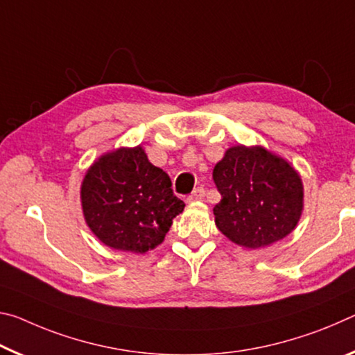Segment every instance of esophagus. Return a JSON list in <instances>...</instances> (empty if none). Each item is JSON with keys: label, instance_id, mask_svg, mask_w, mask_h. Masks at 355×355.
Segmentation results:
<instances>
[{"label": "esophagus", "instance_id": "obj_1", "mask_svg": "<svg viewBox=\"0 0 355 355\" xmlns=\"http://www.w3.org/2000/svg\"><path fill=\"white\" fill-rule=\"evenodd\" d=\"M205 195H206L205 189H202V187H198V189H195L193 191H191V193L189 195L187 201H189V202H193V201H202V200H205Z\"/></svg>", "mask_w": 355, "mask_h": 355}]
</instances>
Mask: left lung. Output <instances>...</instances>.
Wrapping results in <instances>:
<instances>
[{
    "mask_svg": "<svg viewBox=\"0 0 355 355\" xmlns=\"http://www.w3.org/2000/svg\"><path fill=\"white\" fill-rule=\"evenodd\" d=\"M222 195L214 207L217 228L231 242L263 248L297 226L304 184L295 168L263 146H232L212 171Z\"/></svg>",
    "mask_w": 355,
    "mask_h": 355,
    "instance_id": "obj_1",
    "label": "left lung"
}]
</instances>
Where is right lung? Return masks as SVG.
<instances>
[{
    "label": "right lung",
    "instance_id": "1",
    "mask_svg": "<svg viewBox=\"0 0 355 355\" xmlns=\"http://www.w3.org/2000/svg\"><path fill=\"white\" fill-rule=\"evenodd\" d=\"M80 200L92 234L110 248L130 253L160 245L185 207L173 193L170 176L150 164L141 146L118 148L94 160Z\"/></svg>",
    "mask_w": 355,
    "mask_h": 355
}]
</instances>
